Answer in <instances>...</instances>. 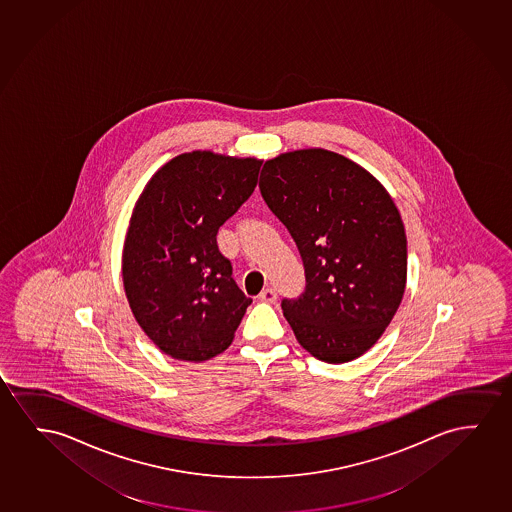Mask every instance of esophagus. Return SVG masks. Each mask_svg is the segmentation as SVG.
I'll return each mask as SVG.
<instances>
[{"mask_svg":"<svg viewBox=\"0 0 512 512\" xmlns=\"http://www.w3.org/2000/svg\"><path fill=\"white\" fill-rule=\"evenodd\" d=\"M258 298H260L261 302L275 303L277 302V291L272 288L263 289Z\"/></svg>","mask_w":512,"mask_h":512,"instance_id":"esophagus-1","label":"esophagus"}]
</instances>
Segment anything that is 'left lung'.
Wrapping results in <instances>:
<instances>
[{"mask_svg": "<svg viewBox=\"0 0 512 512\" xmlns=\"http://www.w3.org/2000/svg\"><path fill=\"white\" fill-rule=\"evenodd\" d=\"M261 196L302 256L305 293L282 300L300 346L347 363L381 339L407 284V237L393 198L372 173L326 149L267 159Z\"/></svg>", "mask_w": 512, "mask_h": 512, "instance_id": "1", "label": "left lung"}]
</instances>
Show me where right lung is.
<instances>
[{"mask_svg": "<svg viewBox=\"0 0 512 512\" xmlns=\"http://www.w3.org/2000/svg\"><path fill=\"white\" fill-rule=\"evenodd\" d=\"M260 166L256 158L184 152L152 175L133 207L124 291L145 335L175 360L223 353L251 305L216 237L252 195Z\"/></svg>", "mask_w": 512, "mask_h": 512, "instance_id": "obj_1", "label": "right lung"}]
</instances>
